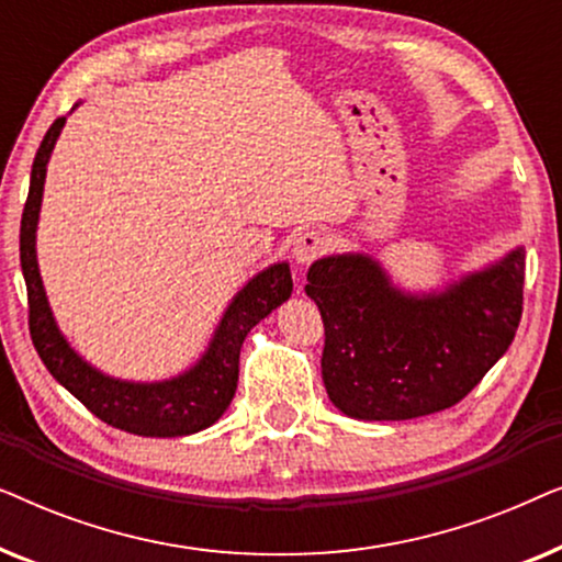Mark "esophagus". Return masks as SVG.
<instances>
[{
    "mask_svg": "<svg viewBox=\"0 0 562 562\" xmlns=\"http://www.w3.org/2000/svg\"><path fill=\"white\" fill-rule=\"evenodd\" d=\"M329 248V240L317 229H306V233H299V237L294 240V258L299 263L306 266L312 260H317L322 252Z\"/></svg>",
    "mask_w": 562,
    "mask_h": 562,
    "instance_id": "1",
    "label": "esophagus"
}]
</instances>
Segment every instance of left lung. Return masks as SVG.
<instances>
[{"instance_id":"8db88e82","label":"left lung","mask_w":562,"mask_h":562,"mask_svg":"<svg viewBox=\"0 0 562 562\" xmlns=\"http://www.w3.org/2000/svg\"><path fill=\"white\" fill-rule=\"evenodd\" d=\"M325 325L322 381L337 409L368 422L456 406L509 350L521 319L525 250L412 296L368 256H329L306 273Z\"/></svg>"}]
</instances>
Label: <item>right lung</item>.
<instances>
[{"instance_id": "add662e5", "label": "right lung", "mask_w": 562, "mask_h": 562, "mask_svg": "<svg viewBox=\"0 0 562 562\" xmlns=\"http://www.w3.org/2000/svg\"><path fill=\"white\" fill-rule=\"evenodd\" d=\"M66 117L53 122L33 160L30 191L20 225V263L27 286L30 337L37 356L53 379L66 386L91 414L106 425L143 437H181L217 422L233 402L240 373V348L252 327L291 296V273L286 263H276L258 273L227 306L210 350L179 379L164 383H130L99 373L76 356L58 333L45 299L35 258V227L41 214L45 166Z\"/></svg>"}]
</instances>
